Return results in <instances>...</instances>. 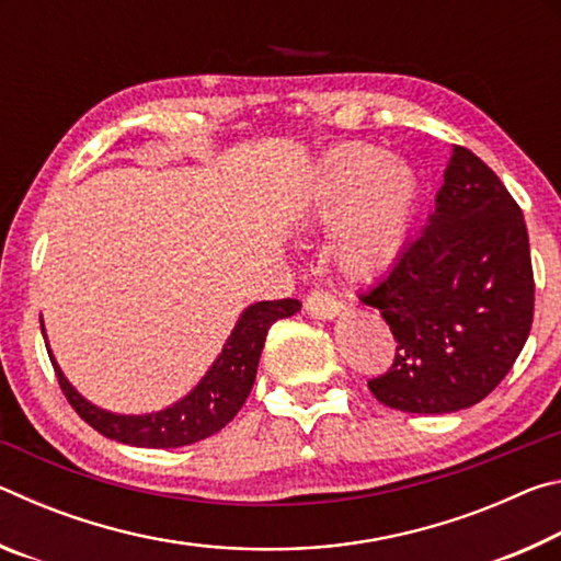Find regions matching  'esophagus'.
<instances>
[{"instance_id":"1","label":"esophagus","mask_w":561,"mask_h":561,"mask_svg":"<svg viewBox=\"0 0 561 561\" xmlns=\"http://www.w3.org/2000/svg\"><path fill=\"white\" fill-rule=\"evenodd\" d=\"M304 309H307V314L317 317V319H334L341 314V304L331 297L329 291L324 289H314L307 294V301H304Z\"/></svg>"}]
</instances>
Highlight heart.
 I'll return each instance as SVG.
<instances>
[{"instance_id": "b5f03b06", "label": "heart", "mask_w": 561, "mask_h": 561, "mask_svg": "<svg viewBox=\"0 0 561 561\" xmlns=\"http://www.w3.org/2000/svg\"><path fill=\"white\" fill-rule=\"evenodd\" d=\"M421 183L401 158L368 144H344L319 158L304 187L299 215L331 225L327 252L348 279H374L401 254Z\"/></svg>"}]
</instances>
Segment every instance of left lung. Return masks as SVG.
<instances>
[{
	"mask_svg": "<svg viewBox=\"0 0 561 561\" xmlns=\"http://www.w3.org/2000/svg\"><path fill=\"white\" fill-rule=\"evenodd\" d=\"M360 301L396 339L393 366L368 388L403 413H455L510 374L535 317L529 237L500 178L453 146L435 210Z\"/></svg>",
	"mask_w": 561,
	"mask_h": 561,
	"instance_id": "left-lung-1",
	"label": "left lung"
}]
</instances>
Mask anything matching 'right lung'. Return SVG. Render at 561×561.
I'll list each match as a JSON object with an SVG mask.
<instances>
[{
	"mask_svg": "<svg viewBox=\"0 0 561 561\" xmlns=\"http://www.w3.org/2000/svg\"><path fill=\"white\" fill-rule=\"evenodd\" d=\"M299 309V299L257 301L247 307L240 319H237L232 334L227 336L220 356L213 360V366L207 368L201 383L173 405L144 415L111 413L93 405L69 383V378L64 376L59 364H56L51 348L46 351H49L66 401L73 405V411L93 431H99L111 440L136 445V448H180V445H193L197 440L210 438V435L222 431L232 421L254 386V376H257L260 356L270 327L274 321L294 317ZM42 334L46 339L44 321Z\"/></svg>",
	"mask_w": 561,
	"mask_h": 561,
	"instance_id": "obj_1",
	"label": "right lung"
}]
</instances>
